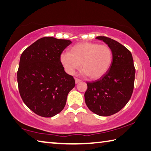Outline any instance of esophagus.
I'll use <instances>...</instances> for the list:
<instances>
[{"label": "esophagus", "instance_id": "esophagus-1", "mask_svg": "<svg viewBox=\"0 0 151 151\" xmlns=\"http://www.w3.org/2000/svg\"><path fill=\"white\" fill-rule=\"evenodd\" d=\"M81 80H80V79H78V78H75V82L76 83H78L79 82H80Z\"/></svg>", "mask_w": 151, "mask_h": 151}]
</instances>
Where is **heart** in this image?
Here are the masks:
<instances>
[{"mask_svg": "<svg viewBox=\"0 0 151 151\" xmlns=\"http://www.w3.org/2000/svg\"><path fill=\"white\" fill-rule=\"evenodd\" d=\"M60 61L65 72L70 75H73L81 66L84 75L91 80H97L109 70L113 52L107 45L81 42L71 47L70 53H62Z\"/></svg>", "mask_w": 151, "mask_h": 151, "instance_id": "obj_1", "label": "heart"}]
</instances>
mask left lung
<instances>
[{
  "label": "left lung",
  "instance_id": "left-lung-1",
  "mask_svg": "<svg viewBox=\"0 0 151 151\" xmlns=\"http://www.w3.org/2000/svg\"><path fill=\"white\" fill-rule=\"evenodd\" d=\"M111 47V65L105 75L96 81L87 82L84 97L87 106L99 116H110L123 109L127 104L134 88V69L131 52L110 38L97 36Z\"/></svg>",
  "mask_w": 151,
  "mask_h": 151
}]
</instances>
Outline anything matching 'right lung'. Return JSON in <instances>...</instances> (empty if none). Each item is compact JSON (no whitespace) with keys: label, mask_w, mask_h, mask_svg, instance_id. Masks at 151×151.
<instances>
[{"label":"right lung","mask_w":151,"mask_h":151,"mask_svg":"<svg viewBox=\"0 0 151 151\" xmlns=\"http://www.w3.org/2000/svg\"><path fill=\"white\" fill-rule=\"evenodd\" d=\"M71 44L68 40L44 37L21 54L17 72L20 95L26 106L41 117H51L62 111L76 85L60 61Z\"/></svg>","instance_id":"add662e5"}]
</instances>
